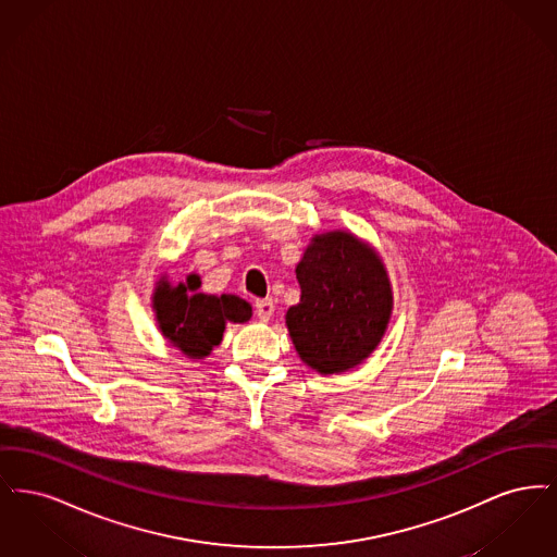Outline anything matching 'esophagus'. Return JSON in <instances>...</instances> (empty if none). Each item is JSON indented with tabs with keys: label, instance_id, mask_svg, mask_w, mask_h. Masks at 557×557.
Segmentation results:
<instances>
[{
	"label": "esophagus",
	"instance_id": "1",
	"mask_svg": "<svg viewBox=\"0 0 557 557\" xmlns=\"http://www.w3.org/2000/svg\"><path fill=\"white\" fill-rule=\"evenodd\" d=\"M255 311H257V318L261 319V321H269V318H271L273 311H275L273 300H271V298L257 300V302H255Z\"/></svg>",
	"mask_w": 557,
	"mask_h": 557
}]
</instances>
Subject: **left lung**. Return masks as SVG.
<instances>
[{
    "label": "left lung",
    "instance_id": "obj_1",
    "mask_svg": "<svg viewBox=\"0 0 557 557\" xmlns=\"http://www.w3.org/2000/svg\"><path fill=\"white\" fill-rule=\"evenodd\" d=\"M300 302L286 313L298 357L323 375L352 370L380 345L393 313L386 267L350 232L311 239L296 265Z\"/></svg>",
    "mask_w": 557,
    "mask_h": 557
}]
</instances>
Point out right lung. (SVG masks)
Segmentation results:
<instances>
[{
    "instance_id": "add662e5",
    "label": "right lung",
    "mask_w": 557,
    "mask_h": 557,
    "mask_svg": "<svg viewBox=\"0 0 557 557\" xmlns=\"http://www.w3.org/2000/svg\"><path fill=\"white\" fill-rule=\"evenodd\" d=\"M198 288L200 277L191 273L177 286L160 277L152 294L162 336L189 359L209 357L212 348L221 345L227 321L244 323L252 318V307L236 294L214 296Z\"/></svg>"
}]
</instances>
